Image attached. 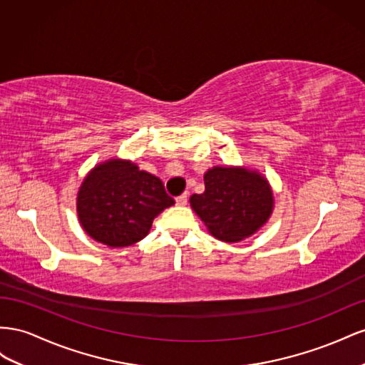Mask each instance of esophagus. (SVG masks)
Returning a JSON list of instances; mask_svg holds the SVG:
<instances>
[{
	"mask_svg": "<svg viewBox=\"0 0 365 365\" xmlns=\"http://www.w3.org/2000/svg\"><path fill=\"white\" fill-rule=\"evenodd\" d=\"M175 203L179 205V206H185L186 203H188V195H186V194L179 195V197H177V199H175Z\"/></svg>",
	"mask_w": 365,
	"mask_h": 365,
	"instance_id": "obj_1",
	"label": "esophagus"
}]
</instances>
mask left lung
<instances>
[{
    "mask_svg": "<svg viewBox=\"0 0 365 365\" xmlns=\"http://www.w3.org/2000/svg\"><path fill=\"white\" fill-rule=\"evenodd\" d=\"M205 192L190 203L211 235L237 243L262 229L274 212V191L263 174L246 166H212L203 175Z\"/></svg>",
    "mask_w": 365,
    "mask_h": 365,
    "instance_id": "1",
    "label": "left lung"
}]
</instances>
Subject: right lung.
Returning a JSON list of instances; mask_svg holds the SVG:
<instances>
[{
    "label": "right lung",
    "mask_w": 365,
    "mask_h": 365,
    "mask_svg": "<svg viewBox=\"0 0 365 365\" xmlns=\"http://www.w3.org/2000/svg\"><path fill=\"white\" fill-rule=\"evenodd\" d=\"M175 202L159 177L123 159L101 162L82 180L76 212L86 234L108 247H127L148 235L153 220Z\"/></svg>",
    "instance_id": "right-lung-1"
}]
</instances>
